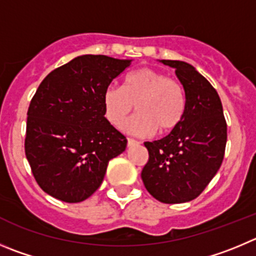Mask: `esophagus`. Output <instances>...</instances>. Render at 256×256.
<instances>
[{
	"mask_svg": "<svg viewBox=\"0 0 256 256\" xmlns=\"http://www.w3.org/2000/svg\"><path fill=\"white\" fill-rule=\"evenodd\" d=\"M140 142H138V140L135 139H131V138H128V146H134V145H139Z\"/></svg>",
	"mask_w": 256,
	"mask_h": 256,
	"instance_id": "34e87169",
	"label": "esophagus"
}]
</instances>
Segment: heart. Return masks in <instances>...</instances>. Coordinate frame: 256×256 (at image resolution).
<instances>
[{"label":"heart","instance_id":"b5f03b06","mask_svg":"<svg viewBox=\"0 0 256 256\" xmlns=\"http://www.w3.org/2000/svg\"><path fill=\"white\" fill-rule=\"evenodd\" d=\"M138 114L124 122L122 130L135 136L170 132L183 120L186 92L182 83L164 73L144 66L128 73L122 87L110 86L102 96L104 114L111 125L118 126L133 109Z\"/></svg>","mask_w":256,"mask_h":256}]
</instances>
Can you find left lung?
Returning a JSON list of instances; mask_svg holds the SVG:
<instances>
[{
	"mask_svg": "<svg viewBox=\"0 0 256 256\" xmlns=\"http://www.w3.org/2000/svg\"><path fill=\"white\" fill-rule=\"evenodd\" d=\"M176 69L186 92L183 120L169 135L145 142L149 160L142 172L148 192L163 204H183L204 192L221 166L228 142L221 100L190 64L160 60Z\"/></svg>",
	"mask_w": 256,
	"mask_h": 256,
	"instance_id": "obj_1",
	"label": "left lung"
}]
</instances>
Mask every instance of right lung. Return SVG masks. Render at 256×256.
Instances as JSON below:
<instances>
[{
	"label": "right lung",
	"mask_w": 256,
	"mask_h": 256,
	"mask_svg": "<svg viewBox=\"0 0 256 256\" xmlns=\"http://www.w3.org/2000/svg\"><path fill=\"white\" fill-rule=\"evenodd\" d=\"M131 60L82 56L50 72L28 110L25 154L39 187L68 204L101 186L128 139L106 120L102 96Z\"/></svg>",
	"instance_id": "obj_1"
}]
</instances>
